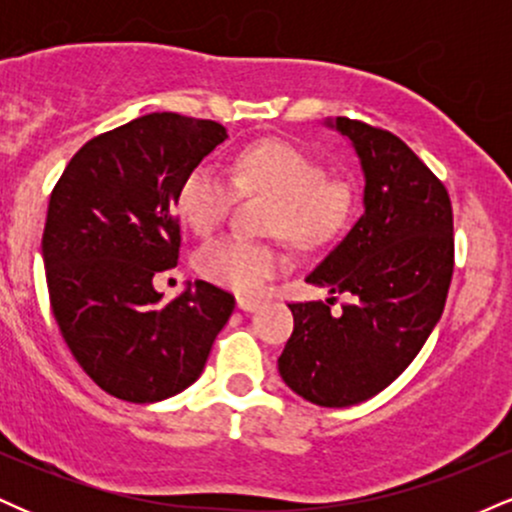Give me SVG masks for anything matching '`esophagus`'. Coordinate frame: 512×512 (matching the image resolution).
<instances>
[{"label":"esophagus","instance_id":"esophagus-1","mask_svg":"<svg viewBox=\"0 0 512 512\" xmlns=\"http://www.w3.org/2000/svg\"><path fill=\"white\" fill-rule=\"evenodd\" d=\"M236 303L243 313H255V310L262 305V301H257V298H245V296H238Z\"/></svg>","mask_w":512,"mask_h":512}]
</instances>
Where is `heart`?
Returning a JSON list of instances; mask_svg holds the SVG:
<instances>
[{"label": "heart", "instance_id": "obj_1", "mask_svg": "<svg viewBox=\"0 0 512 512\" xmlns=\"http://www.w3.org/2000/svg\"><path fill=\"white\" fill-rule=\"evenodd\" d=\"M238 192H267L276 199L269 231L284 233L301 248H315L337 236L351 216V187L325 178L313 156L289 142L252 144L233 161V178L214 163H199L178 192L180 219L199 233L219 228ZM197 272L226 289L255 296L286 269V252L274 243L221 236L197 250Z\"/></svg>", "mask_w": 512, "mask_h": 512}]
</instances>
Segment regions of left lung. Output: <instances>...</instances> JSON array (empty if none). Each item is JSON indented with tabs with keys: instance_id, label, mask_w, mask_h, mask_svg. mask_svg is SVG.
<instances>
[{
	"instance_id": "1",
	"label": "left lung",
	"mask_w": 512,
	"mask_h": 512,
	"mask_svg": "<svg viewBox=\"0 0 512 512\" xmlns=\"http://www.w3.org/2000/svg\"><path fill=\"white\" fill-rule=\"evenodd\" d=\"M354 146L363 170V214L305 276L351 298L291 303L293 334L279 373L317 407L366 402L414 361L448 298L455 240L445 185L402 139L366 122L327 120Z\"/></svg>"
}]
</instances>
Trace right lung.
<instances>
[{"label":"right lung","instance_id":"obj_1","mask_svg":"<svg viewBox=\"0 0 512 512\" xmlns=\"http://www.w3.org/2000/svg\"><path fill=\"white\" fill-rule=\"evenodd\" d=\"M226 137L214 120L137 117L81 146L52 190V315L88 378L117 399L151 404L190 387L236 308L207 281L170 303L154 289V276L178 264L182 180Z\"/></svg>","mask_w":512,"mask_h":512}]
</instances>
